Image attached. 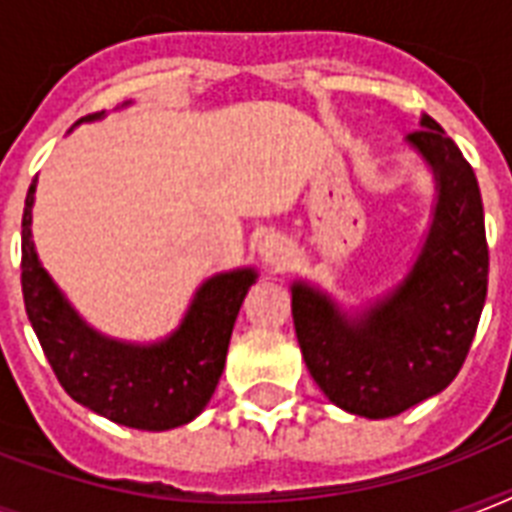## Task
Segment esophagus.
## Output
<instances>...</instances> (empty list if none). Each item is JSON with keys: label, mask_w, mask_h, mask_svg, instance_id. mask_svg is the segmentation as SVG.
<instances>
[{"label": "esophagus", "mask_w": 512, "mask_h": 512, "mask_svg": "<svg viewBox=\"0 0 512 512\" xmlns=\"http://www.w3.org/2000/svg\"><path fill=\"white\" fill-rule=\"evenodd\" d=\"M257 252H260V260H263L271 271H284L289 265V260H292V244H289L284 236H279V233H268V236L260 241Z\"/></svg>", "instance_id": "1"}]
</instances>
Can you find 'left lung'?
Masks as SVG:
<instances>
[{
  "label": "left lung",
  "instance_id": "left-lung-1",
  "mask_svg": "<svg viewBox=\"0 0 512 512\" xmlns=\"http://www.w3.org/2000/svg\"><path fill=\"white\" fill-rule=\"evenodd\" d=\"M404 143L436 183L430 225L404 279L358 308H342L308 279L289 287L308 372L332 404L366 420L396 417L457 377L489 284L484 204L473 167L428 114Z\"/></svg>",
  "mask_w": 512,
  "mask_h": 512
}]
</instances>
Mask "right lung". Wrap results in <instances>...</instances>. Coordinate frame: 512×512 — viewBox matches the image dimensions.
Instances as JSON below:
<instances>
[{"label":"right lung","instance_id":"add662e5","mask_svg":"<svg viewBox=\"0 0 512 512\" xmlns=\"http://www.w3.org/2000/svg\"><path fill=\"white\" fill-rule=\"evenodd\" d=\"M92 114L76 124L98 122ZM36 180L23 209V300L42 350L76 404L135 430H172L196 420L215 393L233 324L249 287L252 265L209 276L170 335L156 342L116 340L79 316L63 289L44 271L31 236Z\"/></svg>","mask_w":512,"mask_h":512}]
</instances>
